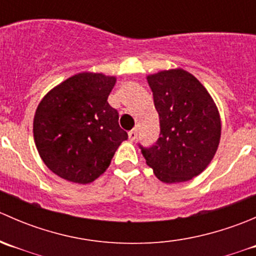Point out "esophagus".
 Wrapping results in <instances>:
<instances>
[{
    "label": "esophagus",
    "mask_w": 256,
    "mask_h": 256,
    "mask_svg": "<svg viewBox=\"0 0 256 256\" xmlns=\"http://www.w3.org/2000/svg\"><path fill=\"white\" fill-rule=\"evenodd\" d=\"M136 138H138V128H134V130L128 131V138H130L131 141L135 140Z\"/></svg>",
    "instance_id": "1"
}]
</instances>
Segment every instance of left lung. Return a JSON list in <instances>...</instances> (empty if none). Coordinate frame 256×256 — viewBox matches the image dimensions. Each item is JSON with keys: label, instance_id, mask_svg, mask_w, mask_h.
I'll return each instance as SVG.
<instances>
[{"label": "left lung", "instance_id": "1", "mask_svg": "<svg viewBox=\"0 0 256 256\" xmlns=\"http://www.w3.org/2000/svg\"><path fill=\"white\" fill-rule=\"evenodd\" d=\"M160 116V138L150 147L138 144L146 164L164 183H180L202 174L220 141L216 105L196 76L183 69L147 76Z\"/></svg>", "mask_w": 256, "mask_h": 256}]
</instances>
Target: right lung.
Segmentation results:
<instances>
[{
	"mask_svg": "<svg viewBox=\"0 0 256 256\" xmlns=\"http://www.w3.org/2000/svg\"><path fill=\"white\" fill-rule=\"evenodd\" d=\"M115 76L79 73L50 90L36 110L33 136L46 166L69 182L86 184L110 166L128 140L108 102Z\"/></svg>",
	"mask_w": 256,
	"mask_h": 256,
	"instance_id": "obj_1",
	"label": "right lung"
}]
</instances>
